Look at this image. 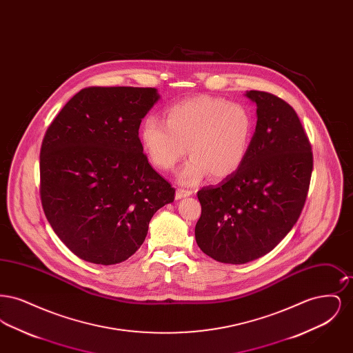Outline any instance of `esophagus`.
<instances>
[{
	"label": "esophagus",
	"instance_id": "1",
	"mask_svg": "<svg viewBox=\"0 0 353 353\" xmlns=\"http://www.w3.org/2000/svg\"><path fill=\"white\" fill-rule=\"evenodd\" d=\"M188 196H192L190 190H186V189H177L176 190V200H181V199L188 197Z\"/></svg>",
	"mask_w": 353,
	"mask_h": 353
}]
</instances>
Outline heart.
Returning a JSON list of instances; mask_svg holds the SVG:
<instances>
[{
    "instance_id": "1",
    "label": "heart",
    "mask_w": 353,
    "mask_h": 353,
    "mask_svg": "<svg viewBox=\"0 0 353 353\" xmlns=\"http://www.w3.org/2000/svg\"><path fill=\"white\" fill-rule=\"evenodd\" d=\"M252 134L248 105L210 95L174 103L165 121L148 115L140 127L143 150L156 168L170 170L186 151L192 156L177 174L184 185L199 184L209 173L214 180L233 174L248 156Z\"/></svg>"
}]
</instances>
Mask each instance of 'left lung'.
<instances>
[{"mask_svg":"<svg viewBox=\"0 0 353 353\" xmlns=\"http://www.w3.org/2000/svg\"><path fill=\"white\" fill-rule=\"evenodd\" d=\"M256 125L243 164L219 185L199 190L196 242L210 258L232 265L271 252L292 229L307 197L312 152L294 108L263 91H246Z\"/></svg>","mask_w":353,"mask_h":353,"instance_id":"left-lung-1","label":"left lung"}]
</instances>
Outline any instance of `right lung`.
<instances>
[{"instance_id": "add662e5", "label": "right lung", "mask_w": 353, "mask_h": 353, "mask_svg": "<svg viewBox=\"0 0 353 353\" xmlns=\"http://www.w3.org/2000/svg\"><path fill=\"white\" fill-rule=\"evenodd\" d=\"M156 88L88 87L52 120L41 148V200L55 234L81 259L117 265L143 245L174 189L148 163L141 119Z\"/></svg>"}]
</instances>
